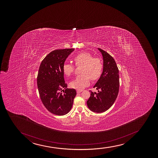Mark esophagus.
I'll list each match as a JSON object with an SVG mask.
<instances>
[{
	"mask_svg": "<svg viewBox=\"0 0 158 158\" xmlns=\"http://www.w3.org/2000/svg\"><path fill=\"white\" fill-rule=\"evenodd\" d=\"M76 92H77V93H80L82 92V90H79V89H77V90L76 91Z\"/></svg>",
	"mask_w": 158,
	"mask_h": 158,
	"instance_id": "34e87169",
	"label": "esophagus"
}]
</instances>
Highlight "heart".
<instances>
[{
    "mask_svg": "<svg viewBox=\"0 0 158 158\" xmlns=\"http://www.w3.org/2000/svg\"><path fill=\"white\" fill-rule=\"evenodd\" d=\"M73 60L76 66L82 65L81 73L69 83L72 88L82 89L89 84V78L95 81L101 75L103 64L100 58L93 57L92 55L83 52L76 55ZM63 71L66 76H70L74 71V66L72 64L65 63L63 66Z\"/></svg>",
    "mask_w": 158,
    "mask_h": 158,
    "instance_id": "heart-1",
    "label": "heart"
}]
</instances>
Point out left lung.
Wrapping results in <instances>:
<instances>
[{"instance_id":"left-lung-1","label":"left lung","mask_w":158,"mask_h":158,"mask_svg":"<svg viewBox=\"0 0 158 158\" xmlns=\"http://www.w3.org/2000/svg\"><path fill=\"white\" fill-rule=\"evenodd\" d=\"M98 49L103 56V72L93 86L98 91H91V96L87 100V105L91 111L102 113L112 106L118 96L120 84L119 73L114 59L103 49Z\"/></svg>"}]
</instances>
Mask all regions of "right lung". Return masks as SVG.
<instances>
[{"mask_svg": "<svg viewBox=\"0 0 158 158\" xmlns=\"http://www.w3.org/2000/svg\"><path fill=\"white\" fill-rule=\"evenodd\" d=\"M74 51V48H67L52 51L40 66L37 78L40 96L45 107L54 114L64 115L69 112L76 96L75 89H67L63 71L66 59Z\"/></svg>", "mask_w": 158, "mask_h": 158, "instance_id": "obj_1", "label": "right lung"}]
</instances>
